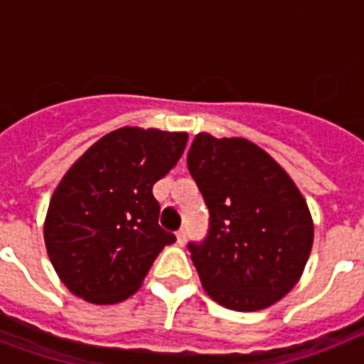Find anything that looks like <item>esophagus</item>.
<instances>
[{"label":"esophagus","mask_w":364,"mask_h":364,"mask_svg":"<svg viewBox=\"0 0 364 364\" xmlns=\"http://www.w3.org/2000/svg\"><path fill=\"white\" fill-rule=\"evenodd\" d=\"M177 243L179 245H185V242H187V230L185 228H181V230H177Z\"/></svg>","instance_id":"esophagus-1"}]
</instances>
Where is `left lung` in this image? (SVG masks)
I'll use <instances>...</instances> for the list:
<instances>
[{"label": "left lung", "instance_id": "obj_1", "mask_svg": "<svg viewBox=\"0 0 364 364\" xmlns=\"http://www.w3.org/2000/svg\"><path fill=\"white\" fill-rule=\"evenodd\" d=\"M210 210L204 242L188 251L205 293L228 310H264L304 272L314 223L287 171L243 137L198 134L187 154Z\"/></svg>", "mask_w": 364, "mask_h": 364}]
</instances>
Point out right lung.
Returning a JSON list of instances; mask_svg holds the SVG:
<instances>
[{"instance_id":"add662e5","label":"right lung","mask_w":364,"mask_h":364,"mask_svg":"<svg viewBox=\"0 0 364 364\" xmlns=\"http://www.w3.org/2000/svg\"><path fill=\"white\" fill-rule=\"evenodd\" d=\"M188 136L124 126L94 143L54 191L45 219L48 259L65 287L117 304L141 287L176 236L159 225L153 185L181 159Z\"/></svg>"}]
</instances>
